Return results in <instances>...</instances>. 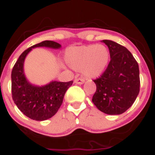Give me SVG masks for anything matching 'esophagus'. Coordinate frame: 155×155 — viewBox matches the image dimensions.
<instances>
[{
  "mask_svg": "<svg viewBox=\"0 0 155 155\" xmlns=\"http://www.w3.org/2000/svg\"><path fill=\"white\" fill-rule=\"evenodd\" d=\"M74 82L76 84H84V79H75Z\"/></svg>",
  "mask_w": 155,
  "mask_h": 155,
  "instance_id": "esophagus-1",
  "label": "esophagus"
}]
</instances>
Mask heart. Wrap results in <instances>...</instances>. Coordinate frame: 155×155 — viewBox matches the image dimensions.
Returning a JSON list of instances; mask_svg holds the SVG:
<instances>
[{
	"label": "heart",
	"mask_w": 155,
	"mask_h": 155,
	"mask_svg": "<svg viewBox=\"0 0 155 155\" xmlns=\"http://www.w3.org/2000/svg\"><path fill=\"white\" fill-rule=\"evenodd\" d=\"M110 59V50L106 45L91 44L70 47L64 53L68 65L74 70H80L85 78L94 79L106 71Z\"/></svg>",
	"instance_id": "obj_1"
}]
</instances>
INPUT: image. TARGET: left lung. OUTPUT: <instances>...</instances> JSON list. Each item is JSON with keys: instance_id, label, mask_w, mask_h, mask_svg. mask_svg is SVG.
<instances>
[{"instance_id": "obj_1", "label": "left lung", "mask_w": 155, "mask_h": 155, "mask_svg": "<svg viewBox=\"0 0 155 155\" xmlns=\"http://www.w3.org/2000/svg\"><path fill=\"white\" fill-rule=\"evenodd\" d=\"M109 48L110 61L98 79L94 80V106L104 114L119 115L128 110L140 92V69L137 61L124 46L111 40H102Z\"/></svg>"}]
</instances>
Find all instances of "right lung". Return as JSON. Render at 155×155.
<instances>
[{
  "mask_svg": "<svg viewBox=\"0 0 155 155\" xmlns=\"http://www.w3.org/2000/svg\"><path fill=\"white\" fill-rule=\"evenodd\" d=\"M46 47L58 49L61 47L53 41H44L26 49L19 56L12 71V94L14 103L27 117L35 120H45L57 114L63 102L67 90L73 81L53 80L43 86L32 84L26 77L23 64L27 54L32 49Z\"/></svg>",
  "mask_w": 155,
  "mask_h": 155,
  "instance_id": "add662e5",
  "label": "right lung"
}]
</instances>
